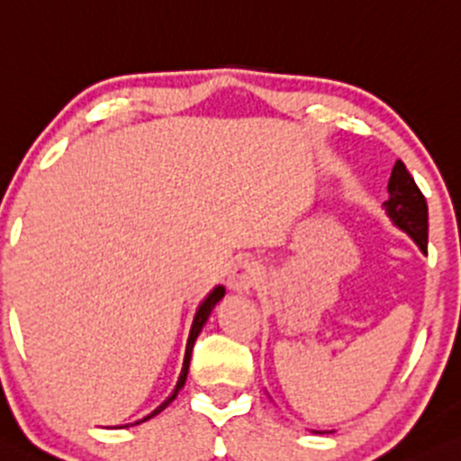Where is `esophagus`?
<instances>
[{"label": "esophagus", "mask_w": 461, "mask_h": 461, "mask_svg": "<svg viewBox=\"0 0 461 461\" xmlns=\"http://www.w3.org/2000/svg\"><path fill=\"white\" fill-rule=\"evenodd\" d=\"M258 284V266L255 262H238L230 275V287L234 292H251Z\"/></svg>", "instance_id": "obj_1"}]
</instances>
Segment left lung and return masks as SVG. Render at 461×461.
<instances>
[{
    "mask_svg": "<svg viewBox=\"0 0 461 461\" xmlns=\"http://www.w3.org/2000/svg\"><path fill=\"white\" fill-rule=\"evenodd\" d=\"M386 216L397 230L417 242L420 251H427V203L423 193L419 191L414 177L408 174L406 165L395 160L389 180V199L382 203Z\"/></svg>",
    "mask_w": 461,
    "mask_h": 461,
    "instance_id": "1",
    "label": "left lung"
}]
</instances>
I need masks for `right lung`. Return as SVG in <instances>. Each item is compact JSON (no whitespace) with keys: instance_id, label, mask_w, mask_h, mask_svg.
Masks as SVG:
<instances>
[{"instance_id":"right-lung-1","label":"right lung","mask_w":461,"mask_h":461,"mask_svg":"<svg viewBox=\"0 0 461 461\" xmlns=\"http://www.w3.org/2000/svg\"><path fill=\"white\" fill-rule=\"evenodd\" d=\"M223 296H225V287H223V285H214L212 290L208 292V296L203 298V301L199 303V307L195 309V315H193V324H191V330H188L186 350H185V360H182V369H180V375H177V382H176L174 391H171V395H169L167 399H165V402L160 403V406L154 408L152 412L148 414V417H143V419H140V420H135V423H129V425H120V429H122V427H135V425H141V423H146V420H149V419H152V417H157V414L163 412V410L167 408L171 402H174L176 395H177V393H180V389H182V386H185V382H186V375H188V363H191L193 346H195V339H197V335H199V332H202L203 324H206V321H208L210 313H212V309H214V304L219 303L221 298H223Z\"/></svg>"}]
</instances>
